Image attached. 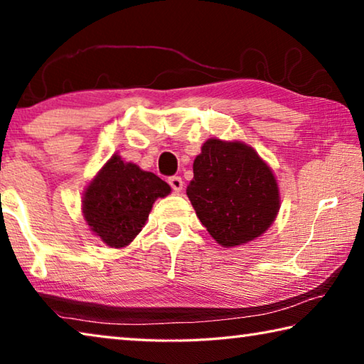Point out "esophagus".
I'll use <instances>...</instances> for the list:
<instances>
[{"instance_id": "esophagus-1", "label": "esophagus", "mask_w": 364, "mask_h": 364, "mask_svg": "<svg viewBox=\"0 0 364 364\" xmlns=\"http://www.w3.org/2000/svg\"><path fill=\"white\" fill-rule=\"evenodd\" d=\"M168 183H170V186H171V189L175 191V193H181V191H183V180L180 176H171Z\"/></svg>"}]
</instances>
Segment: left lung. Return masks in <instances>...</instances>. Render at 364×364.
<instances>
[{"instance_id":"obj_1","label":"left lung","mask_w":364,"mask_h":364,"mask_svg":"<svg viewBox=\"0 0 364 364\" xmlns=\"http://www.w3.org/2000/svg\"><path fill=\"white\" fill-rule=\"evenodd\" d=\"M186 194L197 218L223 247L257 239L279 212V188L264 160L241 141L207 139Z\"/></svg>"}]
</instances>
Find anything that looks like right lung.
Masks as SVG:
<instances>
[{
  "label": "right lung",
  "mask_w": 364,
  "mask_h": 364,
  "mask_svg": "<svg viewBox=\"0 0 364 364\" xmlns=\"http://www.w3.org/2000/svg\"><path fill=\"white\" fill-rule=\"evenodd\" d=\"M171 188L151 171L114 154L85 189V221L109 247H125L146 225L154 202Z\"/></svg>",
  "instance_id": "right-lung-1"
}]
</instances>
